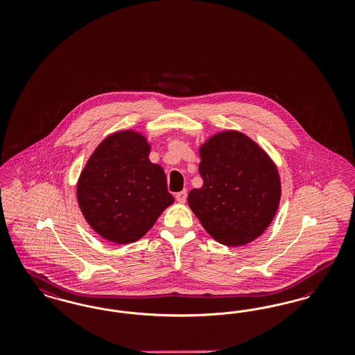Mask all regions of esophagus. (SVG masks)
Segmentation results:
<instances>
[{
	"instance_id": "34e87169",
	"label": "esophagus",
	"mask_w": 355,
	"mask_h": 355,
	"mask_svg": "<svg viewBox=\"0 0 355 355\" xmlns=\"http://www.w3.org/2000/svg\"><path fill=\"white\" fill-rule=\"evenodd\" d=\"M186 198H187V190H182L175 194V200L180 203H185Z\"/></svg>"
}]
</instances>
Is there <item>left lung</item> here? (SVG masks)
<instances>
[{"mask_svg":"<svg viewBox=\"0 0 355 355\" xmlns=\"http://www.w3.org/2000/svg\"><path fill=\"white\" fill-rule=\"evenodd\" d=\"M203 185L187 203L203 229L225 246H242L261 236L281 200L279 173L269 154L248 135L226 130L200 146Z\"/></svg>","mask_w":355,"mask_h":355,"instance_id":"8db88e82","label":"left lung"}]
</instances>
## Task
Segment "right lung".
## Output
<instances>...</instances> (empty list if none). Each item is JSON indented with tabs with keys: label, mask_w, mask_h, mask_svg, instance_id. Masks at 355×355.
I'll use <instances>...</instances> for the list:
<instances>
[{
	"label": "right lung",
	"mask_w": 355,
	"mask_h": 355,
	"mask_svg": "<svg viewBox=\"0 0 355 355\" xmlns=\"http://www.w3.org/2000/svg\"><path fill=\"white\" fill-rule=\"evenodd\" d=\"M150 144L135 130L107 135L89 157L77 182V201L90 227L126 245L145 236L174 202L162 166L149 159Z\"/></svg>",
	"instance_id": "right-lung-1"
}]
</instances>
